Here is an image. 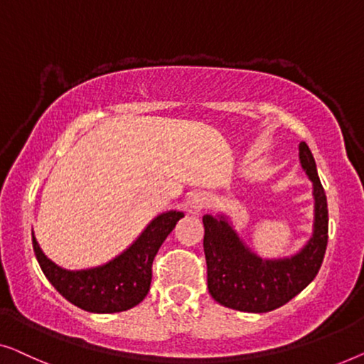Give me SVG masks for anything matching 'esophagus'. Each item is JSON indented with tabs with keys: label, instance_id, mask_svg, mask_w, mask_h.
I'll use <instances>...</instances> for the list:
<instances>
[{
	"label": "esophagus",
	"instance_id": "1",
	"mask_svg": "<svg viewBox=\"0 0 364 364\" xmlns=\"http://www.w3.org/2000/svg\"><path fill=\"white\" fill-rule=\"evenodd\" d=\"M209 203V196L204 193H194L188 201V208L191 213H199L203 208H206Z\"/></svg>",
	"mask_w": 364,
	"mask_h": 364
}]
</instances>
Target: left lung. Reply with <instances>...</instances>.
Instances as JSON below:
<instances>
[{
	"mask_svg": "<svg viewBox=\"0 0 364 364\" xmlns=\"http://www.w3.org/2000/svg\"><path fill=\"white\" fill-rule=\"evenodd\" d=\"M300 165L314 186V232L299 252L282 259H264L235 231L231 219L219 213L203 216L208 289L228 309L265 314L299 295L318 274L328 242V208L316 165L305 141L299 145Z\"/></svg>",
	"mask_w": 364,
	"mask_h": 364,
	"instance_id": "1",
	"label": "left lung"
}]
</instances>
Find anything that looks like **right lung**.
Returning a JSON list of instances; mask_svg holds the SVG:
<instances>
[{
  "label": "right lung",
  "mask_w": 364,
  "mask_h": 364,
  "mask_svg": "<svg viewBox=\"0 0 364 364\" xmlns=\"http://www.w3.org/2000/svg\"><path fill=\"white\" fill-rule=\"evenodd\" d=\"M181 218L184 214L175 209L158 214L124 252L97 267H59L43 252L33 232L34 254L41 270L65 300L90 314H117L145 299L151 284L153 259Z\"/></svg>",
  "instance_id": "1"
}]
</instances>
